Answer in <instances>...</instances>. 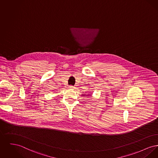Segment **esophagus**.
<instances>
[{
    "label": "esophagus",
    "instance_id": "esophagus-1",
    "mask_svg": "<svg viewBox=\"0 0 158 158\" xmlns=\"http://www.w3.org/2000/svg\"><path fill=\"white\" fill-rule=\"evenodd\" d=\"M68 88H69V89H74V87L73 86L70 85V86H68Z\"/></svg>",
    "mask_w": 158,
    "mask_h": 158
}]
</instances>
